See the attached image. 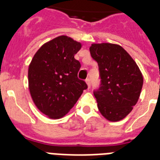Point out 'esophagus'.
<instances>
[{
  "instance_id": "1",
  "label": "esophagus",
  "mask_w": 160,
  "mask_h": 160,
  "mask_svg": "<svg viewBox=\"0 0 160 160\" xmlns=\"http://www.w3.org/2000/svg\"><path fill=\"white\" fill-rule=\"evenodd\" d=\"M85 82H86V84H87L88 88H90V78H87V79L85 80Z\"/></svg>"
}]
</instances>
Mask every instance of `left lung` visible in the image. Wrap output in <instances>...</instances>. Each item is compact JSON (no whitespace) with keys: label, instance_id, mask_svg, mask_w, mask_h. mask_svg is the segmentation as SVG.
Instances as JSON below:
<instances>
[{"label":"left lung","instance_id":"left-lung-1","mask_svg":"<svg viewBox=\"0 0 160 160\" xmlns=\"http://www.w3.org/2000/svg\"><path fill=\"white\" fill-rule=\"evenodd\" d=\"M90 51L100 71V87L94 90L98 109L109 121L121 120L139 100L144 82L141 71L119 45L92 44Z\"/></svg>","mask_w":160,"mask_h":160}]
</instances>
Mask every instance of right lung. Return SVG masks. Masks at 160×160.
<instances>
[{
	"label": "right lung",
	"instance_id": "add662e5",
	"mask_svg": "<svg viewBox=\"0 0 160 160\" xmlns=\"http://www.w3.org/2000/svg\"><path fill=\"white\" fill-rule=\"evenodd\" d=\"M80 42L66 36L44 44L35 54L28 70L29 90L35 105L51 119H60L72 109L88 88L78 78L80 63L75 55Z\"/></svg>",
	"mask_w": 160,
	"mask_h": 160
}]
</instances>
